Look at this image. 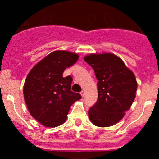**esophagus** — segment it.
Returning <instances> with one entry per match:
<instances>
[{
    "label": "esophagus",
    "instance_id": "esophagus-1",
    "mask_svg": "<svg viewBox=\"0 0 159 159\" xmlns=\"http://www.w3.org/2000/svg\"><path fill=\"white\" fill-rule=\"evenodd\" d=\"M80 95H82V97H84V95H85V91H84V90H83L82 92H80Z\"/></svg>",
    "mask_w": 159,
    "mask_h": 159
}]
</instances>
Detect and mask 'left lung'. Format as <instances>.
<instances>
[{
    "label": "left lung",
    "mask_w": 159,
    "mask_h": 159,
    "mask_svg": "<svg viewBox=\"0 0 159 159\" xmlns=\"http://www.w3.org/2000/svg\"><path fill=\"white\" fill-rule=\"evenodd\" d=\"M95 71L98 99L88 111L97 127L113 126L124 117L135 99L137 81L133 71L112 53H92L84 58Z\"/></svg>",
    "instance_id": "obj_1"
}]
</instances>
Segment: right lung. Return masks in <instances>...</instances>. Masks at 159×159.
<instances>
[{
  "label": "right lung",
  "mask_w": 159,
  "mask_h": 159,
  "mask_svg": "<svg viewBox=\"0 0 159 159\" xmlns=\"http://www.w3.org/2000/svg\"><path fill=\"white\" fill-rule=\"evenodd\" d=\"M79 55L68 51H54L42 59L28 74L23 93L31 116L44 127L63 124L71 105L81 95L71 91L72 78L63 77L67 67L73 65Z\"/></svg>",
  "instance_id": "obj_1"
}]
</instances>
